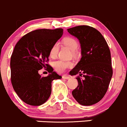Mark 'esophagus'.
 Masks as SVG:
<instances>
[{
  "instance_id": "esophagus-1",
  "label": "esophagus",
  "mask_w": 127,
  "mask_h": 127,
  "mask_svg": "<svg viewBox=\"0 0 127 127\" xmlns=\"http://www.w3.org/2000/svg\"><path fill=\"white\" fill-rule=\"evenodd\" d=\"M62 78L64 79H70V76H67V75H64L62 76Z\"/></svg>"
}]
</instances>
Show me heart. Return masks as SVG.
Wrapping results in <instances>:
<instances>
[{
  "label": "heart",
  "mask_w": 127,
  "mask_h": 127,
  "mask_svg": "<svg viewBox=\"0 0 127 127\" xmlns=\"http://www.w3.org/2000/svg\"><path fill=\"white\" fill-rule=\"evenodd\" d=\"M64 44L66 47L69 48L70 50L74 51L76 50L78 47V43L76 39L72 37H66L63 40ZM59 51V43H56L51 47L49 51V56L51 58H55L57 56ZM73 66V64L71 62H66V61L59 60L55 61L53 63V66L55 70L58 73H64L65 70L68 68L71 67Z\"/></svg>",
  "instance_id": "heart-1"
}]
</instances>
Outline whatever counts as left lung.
I'll return each instance as SVG.
<instances>
[{"label":"left lung","mask_w":127,"mask_h":127,"mask_svg":"<svg viewBox=\"0 0 127 127\" xmlns=\"http://www.w3.org/2000/svg\"><path fill=\"white\" fill-rule=\"evenodd\" d=\"M67 31L79 40L82 56L70 74H84L83 79L76 78L78 86L72 95L81 105H92L103 98L111 79L110 50L103 35L94 27L78 26Z\"/></svg>","instance_id":"left-lung-1"}]
</instances>
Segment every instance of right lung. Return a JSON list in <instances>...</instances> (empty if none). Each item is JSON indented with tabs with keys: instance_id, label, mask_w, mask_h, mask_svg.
I'll list each match as a JSON object with an SVG mask.
<instances>
[{
	"instance_id": "right-lung-1",
	"label": "right lung",
	"mask_w": 127,
	"mask_h": 127,
	"mask_svg": "<svg viewBox=\"0 0 127 127\" xmlns=\"http://www.w3.org/2000/svg\"><path fill=\"white\" fill-rule=\"evenodd\" d=\"M63 29H38L23 36L19 40L11 57V81L15 92L24 103L32 106L44 103L51 94V83L62 76L53 71L42 77L38 71L49 66V51L63 34Z\"/></svg>"
}]
</instances>
